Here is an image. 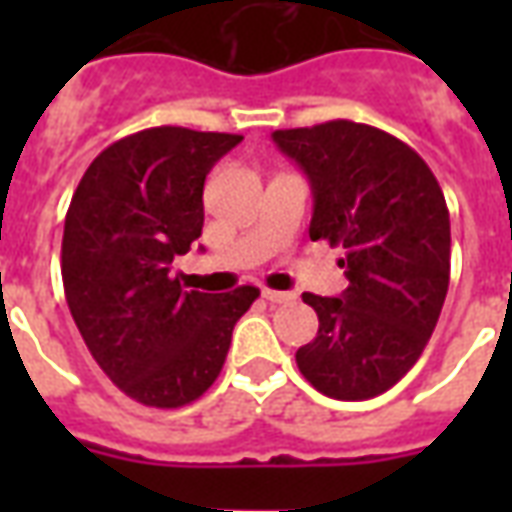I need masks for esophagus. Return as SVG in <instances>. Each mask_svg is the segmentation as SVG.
Segmentation results:
<instances>
[{"instance_id":"esophagus-1","label":"esophagus","mask_w":512,"mask_h":512,"mask_svg":"<svg viewBox=\"0 0 512 512\" xmlns=\"http://www.w3.org/2000/svg\"><path fill=\"white\" fill-rule=\"evenodd\" d=\"M263 299L271 301V304H288L293 301V293H282V290H263Z\"/></svg>"}]
</instances>
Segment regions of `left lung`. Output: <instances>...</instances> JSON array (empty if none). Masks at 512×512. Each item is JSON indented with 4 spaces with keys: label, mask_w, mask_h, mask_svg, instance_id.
<instances>
[{
    "label": "left lung",
    "mask_w": 512,
    "mask_h": 512,
    "mask_svg": "<svg viewBox=\"0 0 512 512\" xmlns=\"http://www.w3.org/2000/svg\"><path fill=\"white\" fill-rule=\"evenodd\" d=\"M310 178V238L343 246L340 299L304 293L318 337L296 365L334 400H367L414 367L439 323L450 285V211L430 167L381 128L329 120L274 131Z\"/></svg>",
    "instance_id": "1"
}]
</instances>
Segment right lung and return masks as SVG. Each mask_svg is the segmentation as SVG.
I'll list each match as a JSON object with an SVG mask.
<instances>
[{
    "instance_id": "add662e5",
    "label": "right lung",
    "mask_w": 512,
    "mask_h": 512,
    "mask_svg": "<svg viewBox=\"0 0 512 512\" xmlns=\"http://www.w3.org/2000/svg\"><path fill=\"white\" fill-rule=\"evenodd\" d=\"M244 136L158 126L98 153L73 191L62 285L84 345L131 400L194 403L222 373L260 290H183L172 260L202 235L205 175Z\"/></svg>"
}]
</instances>
